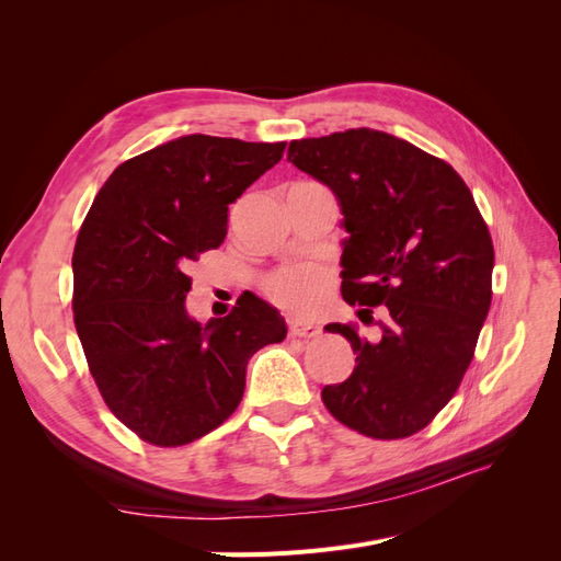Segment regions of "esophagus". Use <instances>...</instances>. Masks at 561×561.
Here are the masks:
<instances>
[{
  "instance_id": "esophagus-1",
  "label": "esophagus",
  "mask_w": 561,
  "mask_h": 561,
  "mask_svg": "<svg viewBox=\"0 0 561 561\" xmlns=\"http://www.w3.org/2000/svg\"><path fill=\"white\" fill-rule=\"evenodd\" d=\"M290 336H299V339H311V336H318L320 334V328L313 325V322H307V320H297L293 318L290 320Z\"/></svg>"
}]
</instances>
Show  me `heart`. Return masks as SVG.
I'll list each match as a JSON object with an SVG mask.
<instances>
[{"instance_id":"1","label":"heart","mask_w":561,"mask_h":561,"mask_svg":"<svg viewBox=\"0 0 561 561\" xmlns=\"http://www.w3.org/2000/svg\"><path fill=\"white\" fill-rule=\"evenodd\" d=\"M330 290V271L318 264L285 266L266 280V295L271 297V301L297 316L316 313L325 304Z\"/></svg>"}]
</instances>
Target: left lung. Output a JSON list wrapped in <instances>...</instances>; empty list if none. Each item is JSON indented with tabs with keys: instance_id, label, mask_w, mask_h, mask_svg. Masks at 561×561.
<instances>
[{
	"instance_id": "left-lung-1",
	"label": "left lung",
	"mask_w": 561,
	"mask_h": 561,
	"mask_svg": "<svg viewBox=\"0 0 561 561\" xmlns=\"http://www.w3.org/2000/svg\"><path fill=\"white\" fill-rule=\"evenodd\" d=\"M287 161L328 184L342 208V297L383 307L379 339L330 322L355 367L322 388L344 426L410 437L451 400L489 313L494 245L466 182L412 142L371 128L293 140Z\"/></svg>"
}]
</instances>
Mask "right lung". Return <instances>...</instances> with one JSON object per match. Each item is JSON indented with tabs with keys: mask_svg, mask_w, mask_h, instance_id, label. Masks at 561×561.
<instances>
[{
	"mask_svg": "<svg viewBox=\"0 0 561 561\" xmlns=\"http://www.w3.org/2000/svg\"><path fill=\"white\" fill-rule=\"evenodd\" d=\"M285 142L182 135L124 161L98 192L72 254L75 325L112 414L145 443L215 431L245 390L248 360L287 328L260 297L201 325L186 313L190 262L227 236L229 203Z\"/></svg>",
	"mask_w": 561,
	"mask_h": 561,
	"instance_id": "right-lung-1",
	"label": "right lung"
}]
</instances>
